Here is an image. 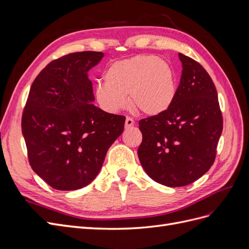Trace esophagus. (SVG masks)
I'll list each match as a JSON object with an SVG mask.
<instances>
[{
  "instance_id": "obj_1",
  "label": "esophagus",
  "mask_w": 249,
  "mask_h": 249,
  "mask_svg": "<svg viewBox=\"0 0 249 249\" xmlns=\"http://www.w3.org/2000/svg\"><path fill=\"white\" fill-rule=\"evenodd\" d=\"M135 124L134 119L132 117H126L125 118V129H130Z\"/></svg>"
}]
</instances>
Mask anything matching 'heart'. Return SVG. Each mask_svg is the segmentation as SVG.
Wrapping results in <instances>:
<instances>
[{"mask_svg":"<svg viewBox=\"0 0 249 249\" xmlns=\"http://www.w3.org/2000/svg\"><path fill=\"white\" fill-rule=\"evenodd\" d=\"M97 83L95 100L109 113L129 106L148 116L167 111L176 99L177 83L168 62L153 55H137L111 63Z\"/></svg>","mask_w":249,"mask_h":249,"instance_id":"obj_1","label":"heart"}]
</instances>
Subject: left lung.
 <instances>
[{
  "label": "left lung",
  "mask_w": 249,
  "mask_h": 249,
  "mask_svg": "<svg viewBox=\"0 0 249 249\" xmlns=\"http://www.w3.org/2000/svg\"><path fill=\"white\" fill-rule=\"evenodd\" d=\"M183 71L176 99L160 115L139 122L138 157L155 182L182 187L211 168L222 133V114L214 83L192 58L178 54Z\"/></svg>",
  "instance_id": "8db88e82"
}]
</instances>
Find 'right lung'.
I'll use <instances>...</instances> for the list:
<instances>
[{"instance_id":"add662e5","label":"right lung","mask_w":249,"mask_h":249,"mask_svg":"<svg viewBox=\"0 0 249 249\" xmlns=\"http://www.w3.org/2000/svg\"><path fill=\"white\" fill-rule=\"evenodd\" d=\"M102 52H78L53 60L30 88L21 132L32 169L62 191L87 186L99 175L125 117L95 107L88 71Z\"/></svg>"}]
</instances>
